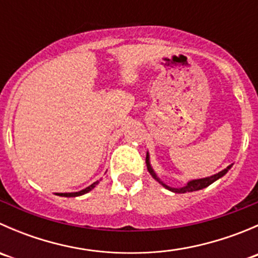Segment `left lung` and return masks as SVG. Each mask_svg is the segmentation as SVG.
<instances>
[{
    "instance_id": "1",
    "label": "left lung",
    "mask_w": 258,
    "mask_h": 258,
    "mask_svg": "<svg viewBox=\"0 0 258 258\" xmlns=\"http://www.w3.org/2000/svg\"><path fill=\"white\" fill-rule=\"evenodd\" d=\"M146 165H147L148 172L151 173V176H152V177L155 178L156 181H158L161 184H162L163 187H166V188L170 189V191L175 192V194H186V192L199 191V189L205 188V187L210 186L211 183H213V182H215V181H217L218 178H221V177H222V176H225L226 173L228 172V170H230V168H231V166H232V165L228 166L227 168H225V170H222V171H221V172L216 173V175L211 176V177L200 178V179H192V181H189L188 183L186 184V186L181 187V188H175V187H170V186H167V184H165L162 181H161L160 178L157 177V175H156L155 171L152 170V167H151V165H150V157H148V153H147V156H146Z\"/></svg>"
}]
</instances>
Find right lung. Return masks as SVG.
<instances>
[{
	"instance_id": "1",
	"label": "right lung",
	"mask_w": 258,
	"mask_h": 258,
	"mask_svg": "<svg viewBox=\"0 0 258 258\" xmlns=\"http://www.w3.org/2000/svg\"><path fill=\"white\" fill-rule=\"evenodd\" d=\"M97 183H98V181L93 182L91 186L86 187L85 189H82V191H79V192H71V194H57V195H58V196H63V197H77V196H81V195H85V194H87V192H90L91 189L95 188L96 184Z\"/></svg>"
}]
</instances>
